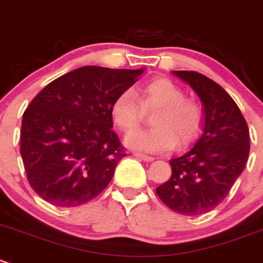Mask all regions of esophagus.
Listing matches in <instances>:
<instances>
[{
  "mask_svg": "<svg viewBox=\"0 0 263 263\" xmlns=\"http://www.w3.org/2000/svg\"><path fill=\"white\" fill-rule=\"evenodd\" d=\"M134 156H135V157L140 158V160H143V161H147V162H151V161H153V160H155V158H153L152 156L143 155V153H139V152H135V153H134Z\"/></svg>",
  "mask_w": 263,
  "mask_h": 263,
  "instance_id": "esophagus-1",
  "label": "esophagus"
}]
</instances>
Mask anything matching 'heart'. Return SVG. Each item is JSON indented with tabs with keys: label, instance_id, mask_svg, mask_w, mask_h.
Here are the masks:
<instances>
[{
	"label": "heart",
	"instance_id": "b5f03b06",
	"mask_svg": "<svg viewBox=\"0 0 263 263\" xmlns=\"http://www.w3.org/2000/svg\"><path fill=\"white\" fill-rule=\"evenodd\" d=\"M139 100L125 89L114 100L111 118L119 130L132 132L143 118V110H157L152 118L155 128L135 130L126 138V145L145 153L170 151L193 142L202 132L206 111L198 100L185 97V92L167 78H155L140 85Z\"/></svg>",
	"mask_w": 263,
	"mask_h": 263
}]
</instances>
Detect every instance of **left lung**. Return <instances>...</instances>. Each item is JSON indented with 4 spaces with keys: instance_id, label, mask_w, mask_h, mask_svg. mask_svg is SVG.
<instances>
[{
    "instance_id": "8db88e82",
    "label": "left lung",
    "mask_w": 263,
    "mask_h": 263,
    "mask_svg": "<svg viewBox=\"0 0 263 263\" xmlns=\"http://www.w3.org/2000/svg\"><path fill=\"white\" fill-rule=\"evenodd\" d=\"M174 74L201 97L206 121L196 145L170 160L173 174L156 193L173 211L197 216L219 206L243 173L251 148L249 129L238 105L216 82L197 71Z\"/></svg>"
}]
</instances>
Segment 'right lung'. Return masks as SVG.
Returning <instances> with one entry per match:
<instances>
[{
	"instance_id": "obj_1",
	"label": "right lung",
	"mask_w": 263,
	"mask_h": 263,
	"mask_svg": "<svg viewBox=\"0 0 263 263\" xmlns=\"http://www.w3.org/2000/svg\"><path fill=\"white\" fill-rule=\"evenodd\" d=\"M142 72L83 66L35 96L23 115L20 153L28 181L41 198L77 207L102 193L126 156L112 130L111 105Z\"/></svg>"
}]
</instances>
